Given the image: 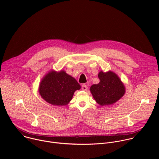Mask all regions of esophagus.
Wrapping results in <instances>:
<instances>
[{
  "label": "esophagus",
  "instance_id": "34e87169",
  "mask_svg": "<svg viewBox=\"0 0 159 159\" xmlns=\"http://www.w3.org/2000/svg\"><path fill=\"white\" fill-rule=\"evenodd\" d=\"M81 89H82V90H84V91H85V90H87V86L85 84H83V85H82Z\"/></svg>",
  "mask_w": 159,
  "mask_h": 159
}]
</instances>
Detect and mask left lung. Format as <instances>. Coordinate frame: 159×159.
Listing matches in <instances>:
<instances>
[{
  "label": "left lung",
  "instance_id": "left-lung-1",
  "mask_svg": "<svg viewBox=\"0 0 159 159\" xmlns=\"http://www.w3.org/2000/svg\"><path fill=\"white\" fill-rule=\"evenodd\" d=\"M98 77L100 82L90 87L93 98L101 106L112 104L121 98L125 93V86L116 74L111 71L100 72Z\"/></svg>",
  "mask_w": 159,
  "mask_h": 159
}]
</instances>
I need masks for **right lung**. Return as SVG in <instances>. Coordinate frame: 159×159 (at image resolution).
<instances>
[{
    "instance_id": "right-lung-1",
    "label": "right lung",
    "mask_w": 159,
    "mask_h": 159,
    "mask_svg": "<svg viewBox=\"0 0 159 159\" xmlns=\"http://www.w3.org/2000/svg\"><path fill=\"white\" fill-rule=\"evenodd\" d=\"M80 84L64 71L50 72L41 82L39 91L41 96L54 106H64L69 103Z\"/></svg>"
}]
</instances>
